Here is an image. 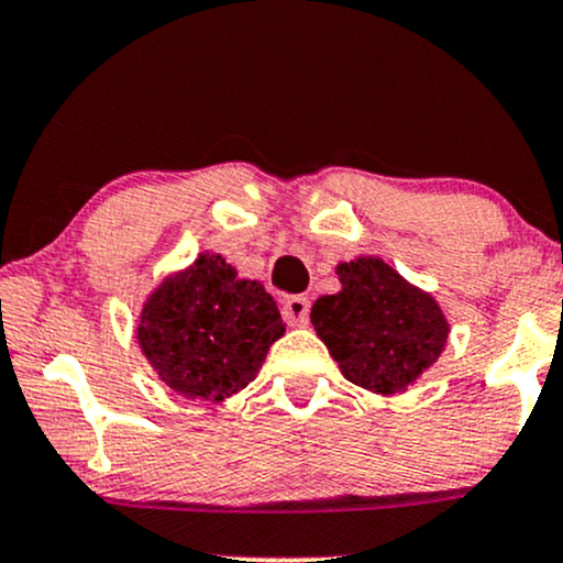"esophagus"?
Returning a JSON list of instances; mask_svg holds the SVG:
<instances>
[{"mask_svg":"<svg viewBox=\"0 0 563 563\" xmlns=\"http://www.w3.org/2000/svg\"><path fill=\"white\" fill-rule=\"evenodd\" d=\"M283 318H286L288 325H307L309 299H303V296H290V299L283 301Z\"/></svg>","mask_w":563,"mask_h":563,"instance_id":"esophagus-1","label":"esophagus"}]
</instances>
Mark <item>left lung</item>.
<instances>
[{
  "mask_svg": "<svg viewBox=\"0 0 563 563\" xmlns=\"http://www.w3.org/2000/svg\"><path fill=\"white\" fill-rule=\"evenodd\" d=\"M341 290L320 296L312 325L346 380L376 394L405 391L448 344L439 303L376 256L335 267Z\"/></svg>",
  "mask_w": 563,
  "mask_h": 563,
  "instance_id": "left-lung-1",
  "label": "left lung"
}]
</instances>
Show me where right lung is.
Wrapping results in <instances>:
<instances>
[{
	"mask_svg": "<svg viewBox=\"0 0 563 563\" xmlns=\"http://www.w3.org/2000/svg\"><path fill=\"white\" fill-rule=\"evenodd\" d=\"M283 333L262 283L241 280L219 254H200L153 290L140 312L137 341L166 386L222 402L256 378Z\"/></svg>",
	"mask_w": 563,
	"mask_h": 563,
	"instance_id": "add662e5",
	"label": "right lung"
}]
</instances>
